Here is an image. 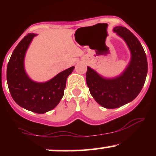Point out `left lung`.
I'll use <instances>...</instances> for the list:
<instances>
[{
	"label": "left lung",
	"instance_id": "left-lung-1",
	"mask_svg": "<svg viewBox=\"0 0 156 156\" xmlns=\"http://www.w3.org/2000/svg\"><path fill=\"white\" fill-rule=\"evenodd\" d=\"M114 31L126 42L130 61L120 76L105 78L87 67L86 79L89 92L98 103L105 108H116L133 101L141 92L147 73V60L142 46L128 28L117 26Z\"/></svg>",
	"mask_w": 156,
	"mask_h": 156
}]
</instances>
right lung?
<instances>
[{"instance_id": "obj_1", "label": "right lung", "mask_w": 156, "mask_h": 156, "mask_svg": "<svg viewBox=\"0 0 156 156\" xmlns=\"http://www.w3.org/2000/svg\"><path fill=\"white\" fill-rule=\"evenodd\" d=\"M35 36V34H28L14 50L7 65L6 79L11 95L17 104L31 112L44 114L59 103L67 77L75 67L68 68L44 83L32 80L25 70L24 59Z\"/></svg>"}]
</instances>
